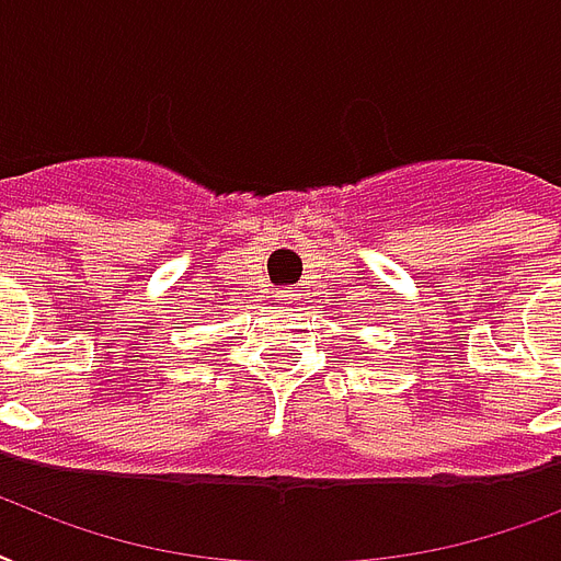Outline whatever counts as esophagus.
Returning a JSON list of instances; mask_svg holds the SVG:
<instances>
[{"label":"esophagus","mask_w":561,"mask_h":561,"mask_svg":"<svg viewBox=\"0 0 561 561\" xmlns=\"http://www.w3.org/2000/svg\"><path fill=\"white\" fill-rule=\"evenodd\" d=\"M277 301H280V304H293L295 301V293H293V289H280V293H277Z\"/></svg>","instance_id":"1"}]
</instances>
